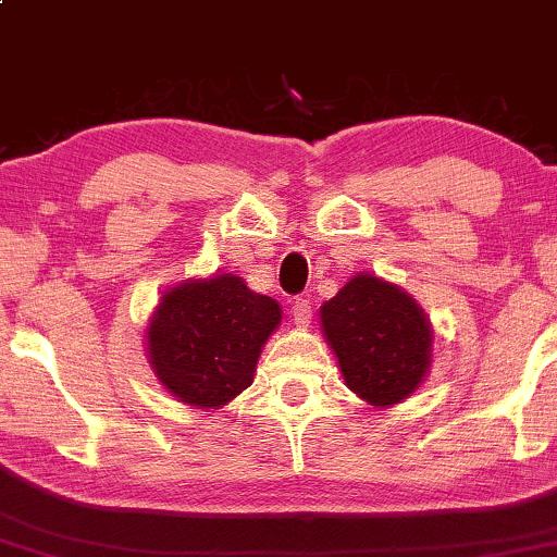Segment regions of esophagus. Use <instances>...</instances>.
<instances>
[{
	"instance_id": "1",
	"label": "esophagus",
	"mask_w": 557,
	"mask_h": 557,
	"mask_svg": "<svg viewBox=\"0 0 557 557\" xmlns=\"http://www.w3.org/2000/svg\"><path fill=\"white\" fill-rule=\"evenodd\" d=\"M311 317H313V311H311V301L307 297H297L295 301H292V319H295L297 326H301V329L309 326Z\"/></svg>"
}]
</instances>
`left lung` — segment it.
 Here are the masks:
<instances>
[{"label": "left lung", "instance_id": "1", "mask_svg": "<svg viewBox=\"0 0 557 557\" xmlns=\"http://www.w3.org/2000/svg\"><path fill=\"white\" fill-rule=\"evenodd\" d=\"M321 326L348 387L389 407L419 387L431 366V326L407 292L356 275L321 307Z\"/></svg>", "mask_w": 557, "mask_h": 557}]
</instances>
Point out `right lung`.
Masks as SVG:
<instances>
[{"label":"right lung","instance_id":"1","mask_svg":"<svg viewBox=\"0 0 557 557\" xmlns=\"http://www.w3.org/2000/svg\"><path fill=\"white\" fill-rule=\"evenodd\" d=\"M275 299L236 275L170 289L148 326L158 380L189 407L214 409L250 387L262 343L280 323Z\"/></svg>","mask_w":557,"mask_h":557}]
</instances>
